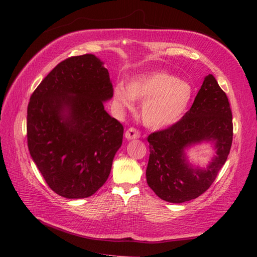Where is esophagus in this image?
Masks as SVG:
<instances>
[{"label":"esophagus","instance_id":"obj_1","mask_svg":"<svg viewBox=\"0 0 257 257\" xmlns=\"http://www.w3.org/2000/svg\"><path fill=\"white\" fill-rule=\"evenodd\" d=\"M139 137H140V133L135 128H129L127 132L124 133V138L127 140H135V139H138Z\"/></svg>","mask_w":257,"mask_h":257}]
</instances>
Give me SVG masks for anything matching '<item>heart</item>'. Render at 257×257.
Returning <instances> with one entry per match:
<instances>
[{"label": "heart", "mask_w": 257, "mask_h": 257, "mask_svg": "<svg viewBox=\"0 0 257 257\" xmlns=\"http://www.w3.org/2000/svg\"><path fill=\"white\" fill-rule=\"evenodd\" d=\"M192 86L166 72H152L132 79L127 88H113V102L120 109H132L134 100L144 101L140 117L150 129H163L177 123L192 99Z\"/></svg>", "instance_id": "obj_1"}]
</instances>
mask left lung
<instances>
[{"mask_svg":"<svg viewBox=\"0 0 257 257\" xmlns=\"http://www.w3.org/2000/svg\"><path fill=\"white\" fill-rule=\"evenodd\" d=\"M232 139L230 102L214 76L209 74L182 119L148 137L147 183L160 199L171 203L196 199L211 187L224 166ZM203 143H210L216 155L206 167H200L189 162L187 150Z\"/></svg>","mask_w":257,"mask_h":257,"instance_id":"obj_1","label":"left lung"}]
</instances>
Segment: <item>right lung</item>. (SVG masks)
I'll return each instance as SVG.
<instances>
[{"mask_svg": "<svg viewBox=\"0 0 257 257\" xmlns=\"http://www.w3.org/2000/svg\"><path fill=\"white\" fill-rule=\"evenodd\" d=\"M111 98L108 69L92 54L59 63L31 96L29 150L58 195L88 198L107 181L123 136L103 107Z\"/></svg>", "mask_w": 257, "mask_h": 257, "instance_id": "right-lung-1", "label": "right lung"}]
</instances>
